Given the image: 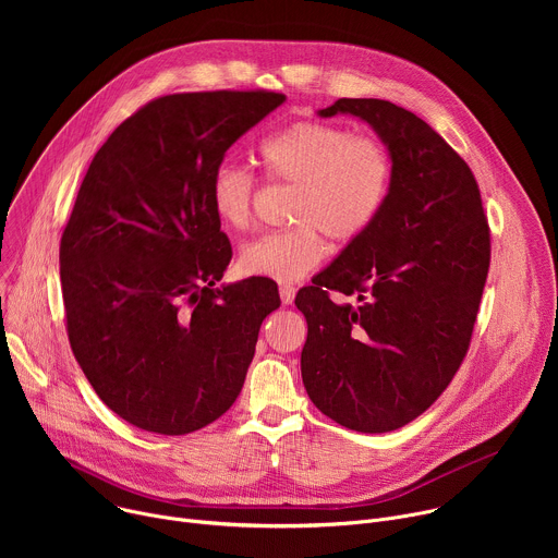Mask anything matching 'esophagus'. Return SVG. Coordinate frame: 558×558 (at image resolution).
<instances>
[{"label":"esophagus","mask_w":558,"mask_h":558,"mask_svg":"<svg viewBox=\"0 0 558 558\" xmlns=\"http://www.w3.org/2000/svg\"><path fill=\"white\" fill-rule=\"evenodd\" d=\"M293 298H295V287H293V284H282V287H280V300H282V304H291Z\"/></svg>","instance_id":"esophagus-1"}]
</instances>
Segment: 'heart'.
I'll list each match as a JSON object with an SVG mask.
<instances>
[{"instance_id":"b5f03b06","label":"heart","mask_w":558,"mask_h":558,"mask_svg":"<svg viewBox=\"0 0 558 558\" xmlns=\"http://www.w3.org/2000/svg\"><path fill=\"white\" fill-rule=\"evenodd\" d=\"M258 161L271 181L295 185L284 231L265 233L238 256L243 274L291 282L320 265L327 245L360 238L379 216L392 179L388 149L373 136L298 121L263 141ZM254 177L238 166H220L209 181L216 218L235 231L252 222Z\"/></svg>"}]
</instances>
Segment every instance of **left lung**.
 Here are the masks:
<instances>
[{"label":"left lung","mask_w":558,"mask_h":558,"mask_svg":"<svg viewBox=\"0 0 558 558\" xmlns=\"http://www.w3.org/2000/svg\"><path fill=\"white\" fill-rule=\"evenodd\" d=\"M386 145L392 179L377 220L295 295L311 402L357 433L420 417L465 357L488 267L490 229L463 158L420 117L381 99H338ZM359 302L336 303L330 291Z\"/></svg>","instance_id":"8db88e82"}]
</instances>
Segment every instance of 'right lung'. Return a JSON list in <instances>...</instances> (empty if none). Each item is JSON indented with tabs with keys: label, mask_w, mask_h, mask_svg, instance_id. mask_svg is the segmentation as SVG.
Segmentation results:
<instances>
[{
	"label": "right lung",
	"mask_w": 558,
	"mask_h": 558,
	"mask_svg": "<svg viewBox=\"0 0 558 558\" xmlns=\"http://www.w3.org/2000/svg\"><path fill=\"white\" fill-rule=\"evenodd\" d=\"M278 93H185L143 106L95 154L61 235L68 340L101 402L132 426L187 435L235 402L269 278H222L231 245L209 205L225 151Z\"/></svg>",
	"instance_id": "1"
}]
</instances>
